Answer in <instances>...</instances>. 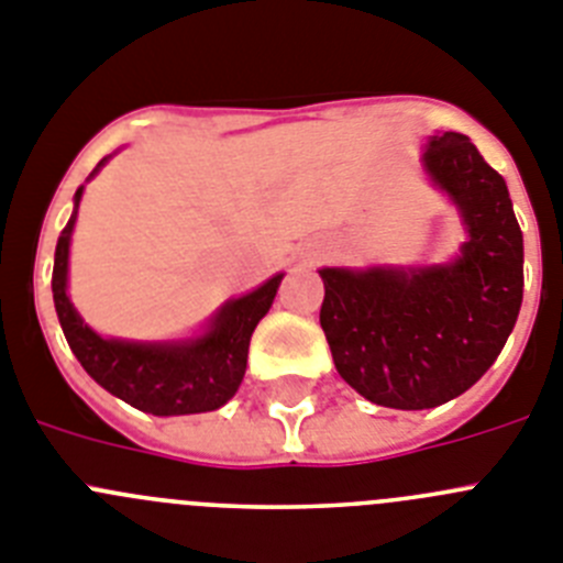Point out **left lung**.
Returning <instances> with one entry per match:
<instances>
[{
    "label": "left lung",
    "instance_id": "1",
    "mask_svg": "<svg viewBox=\"0 0 563 563\" xmlns=\"http://www.w3.org/2000/svg\"><path fill=\"white\" fill-rule=\"evenodd\" d=\"M429 176L468 230L460 257L429 269H322L319 325L339 376L389 409H432L474 387L503 353L525 288L508 185L465 134L432 136Z\"/></svg>",
    "mask_w": 563,
    "mask_h": 563
}]
</instances>
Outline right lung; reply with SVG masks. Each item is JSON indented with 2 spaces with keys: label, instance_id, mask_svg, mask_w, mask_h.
Here are the masks:
<instances>
[{
  "label": "right lung",
  "instance_id": "1",
  "mask_svg": "<svg viewBox=\"0 0 563 563\" xmlns=\"http://www.w3.org/2000/svg\"><path fill=\"white\" fill-rule=\"evenodd\" d=\"M80 194L84 187L75 194L73 219L60 230L53 266L55 311L75 358L100 387L140 412L194 415L224 407L244 382L252 331L275 302L283 275H275L246 297L227 302L212 319L210 331L194 342L136 344L98 336L92 328L84 325L67 297L69 235Z\"/></svg>",
  "mask_w": 563,
  "mask_h": 563
}]
</instances>
